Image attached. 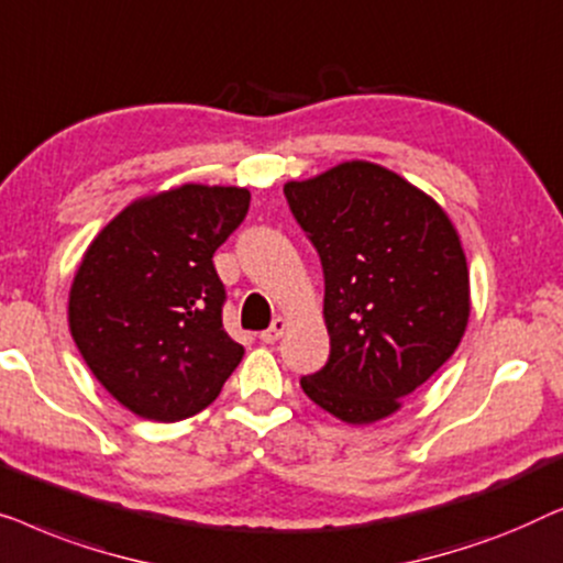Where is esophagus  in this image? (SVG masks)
Returning a JSON list of instances; mask_svg holds the SVG:
<instances>
[{"instance_id": "1", "label": "esophagus", "mask_w": 563, "mask_h": 563, "mask_svg": "<svg viewBox=\"0 0 563 563\" xmlns=\"http://www.w3.org/2000/svg\"><path fill=\"white\" fill-rule=\"evenodd\" d=\"M285 329H288V319H283V316H278V319L273 321V327L265 329L263 334H260V339H263L265 344H275L285 334Z\"/></svg>"}]
</instances>
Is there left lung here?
<instances>
[{
	"instance_id": "1",
	"label": "left lung",
	"mask_w": 563,
	"mask_h": 563,
	"mask_svg": "<svg viewBox=\"0 0 563 563\" xmlns=\"http://www.w3.org/2000/svg\"><path fill=\"white\" fill-rule=\"evenodd\" d=\"M283 191L327 283L331 354L300 387L339 421H383L466 331L470 271L456 227L429 194L369 161L288 180Z\"/></svg>"
}]
</instances>
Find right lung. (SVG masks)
I'll return each instance as SVG.
<instances>
[{"mask_svg": "<svg viewBox=\"0 0 563 563\" xmlns=\"http://www.w3.org/2000/svg\"><path fill=\"white\" fill-rule=\"evenodd\" d=\"M247 209V188L184 184L134 199L86 247L68 292L70 336L134 416L201 413L242 362L211 257Z\"/></svg>", "mask_w": 563, "mask_h": 563, "instance_id": "add662e5", "label": "right lung"}]
</instances>
